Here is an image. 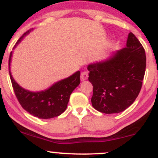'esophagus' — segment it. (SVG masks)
<instances>
[{
    "label": "esophagus",
    "mask_w": 158,
    "mask_h": 158,
    "mask_svg": "<svg viewBox=\"0 0 158 158\" xmlns=\"http://www.w3.org/2000/svg\"><path fill=\"white\" fill-rule=\"evenodd\" d=\"M89 77V75H88V73L87 72H82V73H81V80L82 81H85L87 79H88Z\"/></svg>",
    "instance_id": "obj_1"
}]
</instances>
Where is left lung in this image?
<instances>
[{
	"label": "left lung",
	"mask_w": 158,
	"mask_h": 158,
	"mask_svg": "<svg viewBox=\"0 0 158 158\" xmlns=\"http://www.w3.org/2000/svg\"><path fill=\"white\" fill-rule=\"evenodd\" d=\"M145 68L144 49L129 33L125 48L87 66L89 81L93 86L91 102L94 109L105 114L128 109L141 91Z\"/></svg>",
	"instance_id": "obj_1"
}]
</instances>
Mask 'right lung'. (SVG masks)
I'll use <instances>...</instances> for the list:
<instances>
[{
	"instance_id": "right-lung-1",
	"label": "right lung",
	"mask_w": 158,
	"mask_h": 158,
	"mask_svg": "<svg viewBox=\"0 0 158 158\" xmlns=\"http://www.w3.org/2000/svg\"><path fill=\"white\" fill-rule=\"evenodd\" d=\"M33 29L29 30L18 40L14 49L23 38ZM13 51L9 58V73L14 92L22 107L30 114L42 119H48L60 115L67 108L72 92L80 83V72L52 84L44 90L33 92L20 86L13 77L10 72V63Z\"/></svg>"
}]
</instances>
